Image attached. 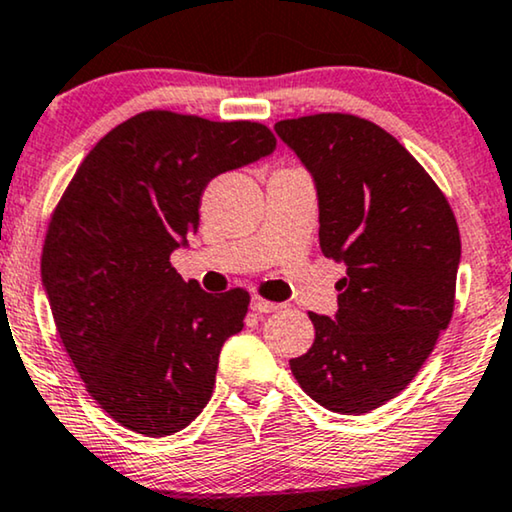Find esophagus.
Listing matches in <instances>:
<instances>
[{
    "mask_svg": "<svg viewBox=\"0 0 512 512\" xmlns=\"http://www.w3.org/2000/svg\"><path fill=\"white\" fill-rule=\"evenodd\" d=\"M279 307H282V305L270 303V300H263V298H258V296L251 298V310L258 312V314H270V312H277Z\"/></svg>",
    "mask_w": 512,
    "mask_h": 512,
    "instance_id": "1",
    "label": "esophagus"
}]
</instances>
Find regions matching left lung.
<instances>
[{"label": "left lung", "instance_id": "8db88e82", "mask_svg": "<svg viewBox=\"0 0 512 512\" xmlns=\"http://www.w3.org/2000/svg\"><path fill=\"white\" fill-rule=\"evenodd\" d=\"M275 132L317 186L321 251L347 265L338 312H310L314 342L291 373L312 401L363 415L408 387L450 324L457 219L429 172L366 118L312 114Z\"/></svg>", "mask_w": 512, "mask_h": 512}]
</instances>
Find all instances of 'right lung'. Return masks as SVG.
<instances>
[{
	"instance_id": "obj_1",
	"label": "right lung",
	"mask_w": 512,
	"mask_h": 512,
	"mask_svg": "<svg viewBox=\"0 0 512 512\" xmlns=\"http://www.w3.org/2000/svg\"><path fill=\"white\" fill-rule=\"evenodd\" d=\"M275 146L254 121L142 111L93 146L53 209L41 282L55 328L88 394L125 429L172 436L212 398L249 293L202 291L170 254L198 233L209 181Z\"/></svg>"
}]
</instances>
